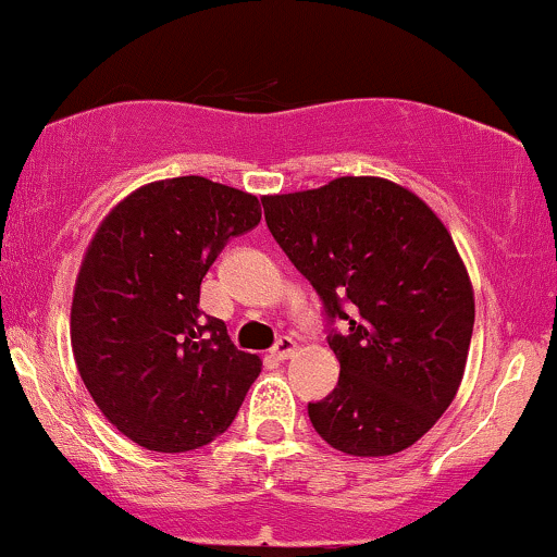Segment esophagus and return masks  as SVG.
I'll return each instance as SVG.
<instances>
[{
	"instance_id": "34e87169",
	"label": "esophagus",
	"mask_w": 557,
	"mask_h": 557,
	"mask_svg": "<svg viewBox=\"0 0 557 557\" xmlns=\"http://www.w3.org/2000/svg\"><path fill=\"white\" fill-rule=\"evenodd\" d=\"M270 352H272L274 360H287L293 352H296V343H293L290 337H280Z\"/></svg>"
}]
</instances>
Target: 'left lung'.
Instances as JSON below:
<instances>
[{"instance_id": "left-lung-1", "label": "left lung", "mask_w": 557, "mask_h": 557, "mask_svg": "<svg viewBox=\"0 0 557 557\" xmlns=\"http://www.w3.org/2000/svg\"><path fill=\"white\" fill-rule=\"evenodd\" d=\"M261 205L317 290L339 360L337 386L308 401L317 433L352 457L412 446L457 397L474 326L470 277L444 223L412 191L373 176Z\"/></svg>"}]
</instances>
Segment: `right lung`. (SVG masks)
<instances>
[{
    "label": "right lung",
    "mask_w": 557,
    "mask_h": 557,
    "mask_svg": "<svg viewBox=\"0 0 557 557\" xmlns=\"http://www.w3.org/2000/svg\"><path fill=\"white\" fill-rule=\"evenodd\" d=\"M251 194L202 176L156 181L98 227L72 300V352L100 412L150 451H191L225 433L261 360L199 311L207 270L253 231Z\"/></svg>",
    "instance_id": "add662e5"
}]
</instances>
